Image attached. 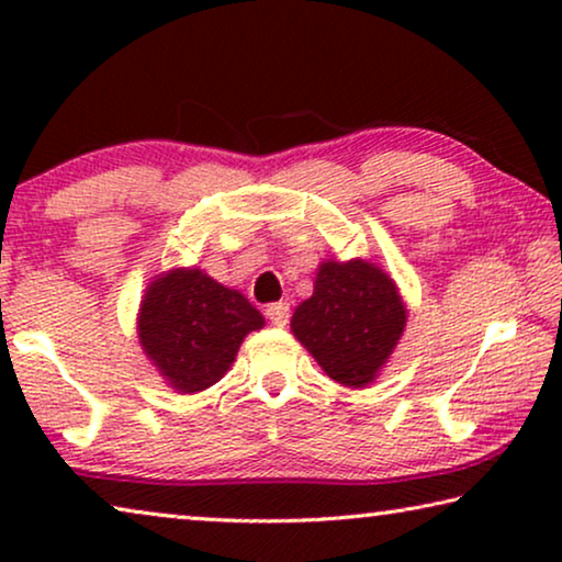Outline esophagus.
<instances>
[{"mask_svg": "<svg viewBox=\"0 0 562 562\" xmlns=\"http://www.w3.org/2000/svg\"><path fill=\"white\" fill-rule=\"evenodd\" d=\"M266 317L271 322L273 327H286L289 325V317H291V310L286 302H276V304H268L266 310Z\"/></svg>", "mask_w": 562, "mask_h": 562, "instance_id": "1", "label": "esophagus"}]
</instances>
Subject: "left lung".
Wrapping results in <instances>:
<instances>
[{
    "instance_id": "left-lung-1",
    "label": "left lung",
    "mask_w": 562,
    "mask_h": 562,
    "mask_svg": "<svg viewBox=\"0 0 562 562\" xmlns=\"http://www.w3.org/2000/svg\"><path fill=\"white\" fill-rule=\"evenodd\" d=\"M406 327V306L394 279L375 263L325 260L314 294L296 306L291 333L329 379L368 386L386 363Z\"/></svg>"
}]
</instances>
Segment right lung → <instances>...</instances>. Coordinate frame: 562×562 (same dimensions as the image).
<instances>
[{
    "label": "right lung",
    "instance_id": "right-lung-1",
    "mask_svg": "<svg viewBox=\"0 0 562 562\" xmlns=\"http://www.w3.org/2000/svg\"><path fill=\"white\" fill-rule=\"evenodd\" d=\"M263 325V314L240 291L199 268H173L145 291L137 335L168 386L196 394L229 371L245 335Z\"/></svg>",
    "mask_w": 562,
    "mask_h": 562
}]
</instances>
